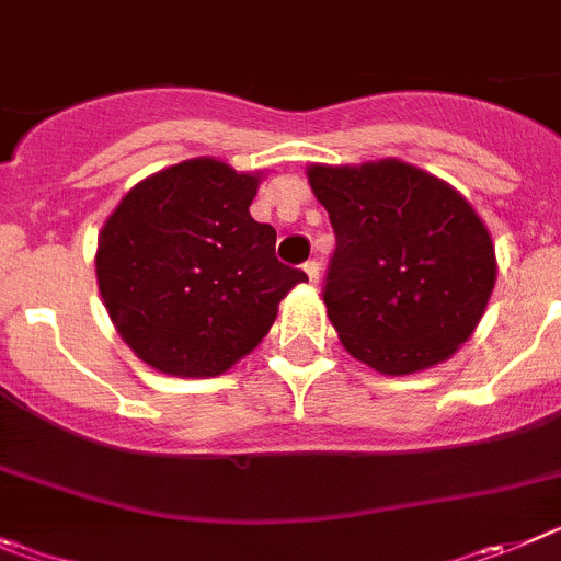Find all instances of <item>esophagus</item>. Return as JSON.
Listing matches in <instances>:
<instances>
[{
  "label": "esophagus",
  "mask_w": 561,
  "mask_h": 561,
  "mask_svg": "<svg viewBox=\"0 0 561 561\" xmlns=\"http://www.w3.org/2000/svg\"><path fill=\"white\" fill-rule=\"evenodd\" d=\"M302 272L308 275V284H320V261H308V264L302 266Z\"/></svg>",
  "instance_id": "esophagus-1"
}]
</instances>
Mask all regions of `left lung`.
Returning <instances> with one entry per match:
<instances>
[{"mask_svg": "<svg viewBox=\"0 0 561 561\" xmlns=\"http://www.w3.org/2000/svg\"><path fill=\"white\" fill-rule=\"evenodd\" d=\"M306 174L336 233L322 300L344 351L381 375L448 362L495 289L484 219L450 183L398 158L311 163Z\"/></svg>", "mask_w": 561, "mask_h": 561, "instance_id": "1", "label": "left lung"}]
</instances>
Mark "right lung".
Instances as JSON below:
<instances>
[{
	"label": "right lung",
	"instance_id": "add662e5",
	"mask_svg": "<svg viewBox=\"0 0 561 561\" xmlns=\"http://www.w3.org/2000/svg\"><path fill=\"white\" fill-rule=\"evenodd\" d=\"M261 172L192 158L144 178L105 219L96 286L113 328L158 373L214 378L255 351L306 272L250 217Z\"/></svg>",
	"mask_w": 561,
	"mask_h": 561
}]
</instances>
